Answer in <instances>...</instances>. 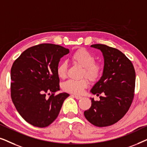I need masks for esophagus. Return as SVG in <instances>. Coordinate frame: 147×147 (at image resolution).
<instances>
[{
  "instance_id": "esophagus-1",
  "label": "esophagus",
  "mask_w": 147,
  "mask_h": 147,
  "mask_svg": "<svg viewBox=\"0 0 147 147\" xmlns=\"http://www.w3.org/2000/svg\"><path fill=\"white\" fill-rule=\"evenodd\" d=\"M71 96H73V97H74V98H76V99L77 100H80V99H81V98H82V96H77V95H71Z\"/></svg>"
}]
</instances>
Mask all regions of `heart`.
Here are the masks:
<instances>
[{"label": "heart", "instance_id": "obj_1", "mask_svg": "<svg viewBox=\"0 0 147 147\" xmlns=\"http://www.w3.org/2000/svg\"><path fill=\"white\" fill-rule=\"evenodd\" d=\"M71 59L81 67H84L83 75L86 76L91 81H96L102 74V66L96 63V59L91 53L84 49H80L72 54ZM67 63L63 61L58 65L57 74L60 78H65L67 72ZM88 81L86 78L80 80H69L65 82L63 88L65 91L75 94H81L88 87Z\"/></svg>", "mask_w": 147, "mask_h": 147}]
</instances>
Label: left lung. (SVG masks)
Wrapping results in <instances>:
<instances>
[{
	"label": "left lung",
	"instance_id": "8db88e82",
	"mask_svg": "<svg viewBox=\"0 0 147 147\" xmlns=\"http://www.w3.org/2000/svg\"><path fill=\"white\" fill-rule=\"evenodd\" d=\"M91 47L101 51L104 65L101 78L90 92L104 96L99 101L90 98L91 107L84 114L90 123L104 127L117 122L128 112L134 98L136 74L132 62L119 50L102 44Z\"/></svg>",
	"mask_w": 147,
	"mask_h": 147
}]
</instances>
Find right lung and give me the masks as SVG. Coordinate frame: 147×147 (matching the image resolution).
Returning <instances> with one entry per match:
<instances>
[{"instance_id":"obj_1","label":"right lung","mask_w":147,"mask_h":147,"mask_svg":"<svg viewBox=\"0 0 147 147\" xmlns=\"http://www.w3.org/2000/svg\"><path fill=\"white\" fill-rule=\"evenodd\" d=\"M69 49L59 45L40 44L28 48L14 61L11 70V98L16 109L33 126L43 128L57 117L69 95L59 91L57 67ZM52 94L49 98L46 96Z\"/></svg>"}]
</instances>
